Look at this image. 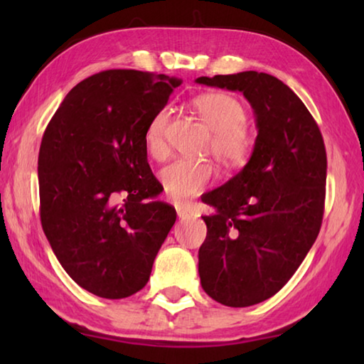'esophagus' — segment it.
<instances>
[{
	"label": "esophagus",
	"instance_id": "esophagus-1",
	"mask_svg": "<svg viewBox=\"0 0 364 364\" xmlns=\"http://www.w3.org/2000/svg\"><path fill=\"white\" fill-rule=\"evenodd\" d=\"M176 213H178V218H180V220H188L191 215H193V210H191L189 207L178 205L176 207Z\"/></svg>",
	"mask_w": 364,
	"mask_h": 364
}]
</instances>
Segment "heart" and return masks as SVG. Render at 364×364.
I'll use <instances>...</instances> for the list:
<instances>
[{"label":"heart","mask_w":364,"mask_h":364,"mask_svg":"<svg viewBox=\"0 0 364 364\" xmlns=\"http://www.w3.org/2000/svg\"><path fill=\"white\" fill-rule=\"evenodd\" d=\"M191 106L212 133L207 152H210L226 170L242 167L254 147V134L245 125L242 102L228 93H205L194 97ZM168 117L167 109L160 110L154 115L146 130V149L157 160L168 156V146L165 141ZM213 181L215 168L205 160H178L160 171V183L165 194L175 202H184L200 194Z\"/></svg>","instance_id":"1"}]
</instances>
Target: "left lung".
Returning <instances> with one entry per match:
<instances>
[{"mask_svg": "<svg viewBox=\"0 0 364 364\" xmlns=\"http://www.w3.org/2000/svg\"><path fill=\"white\" fill-rule=\"evenodd\" d=\"M196 83L241 91L255 115L257 138L245 167L204 196L202 289L218 304L250 306L281 291L321 228L326 149L300 97L269 73L199 77Z\"/></svg>", "mask_w": 364, "mask_h": 364, "instance_id": "left-lung-1", "label": "left lung"}]
</instances>
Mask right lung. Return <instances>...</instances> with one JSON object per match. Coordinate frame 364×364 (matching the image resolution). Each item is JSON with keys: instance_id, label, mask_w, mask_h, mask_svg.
Listing matches in <instances>:
<instances>
[{"instance_id": "right-lung-1", "label": "right lung", "mask_w": 364, "mask_h": 364, "mask_svg": "<svg viewBox=\"0 0 364 364\" xmlns=\"http://www.w3.org/2000/svg\"><path fill=\"white\" fill-rule=\"evenodd\" d=\"M180 85L164 73H96L73 86L43 134V231L67 274L97 297L141 291L175 225V208L154 200L162 186L147 164L144 136Z\"/></svg>"}]
</instances>
